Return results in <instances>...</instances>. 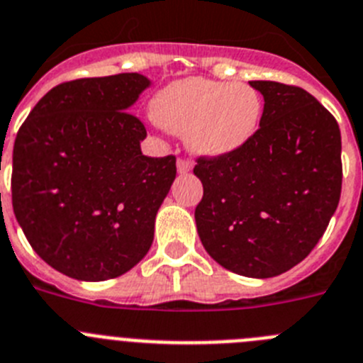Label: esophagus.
<instances>
[{
    "mask_svg": "<svg viewBox=\"0 0 363 363\" xmlns=\"http://www.w3.org/2000/svg\"><path fill=\"white\" fill-rule=\"evenodd\" d=\"M176 169H178V174H187V172H191L192 165L189 160H178L176 162Z\"/></svg>",
    "mask_w": 363,
    "mask_h": 363,
    "instance_id": "1",
    "label": "esophagus"
}]
</instances>
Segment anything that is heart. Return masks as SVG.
Listing matches in <instances>:
<instances>
[{
  "label": "heart",
  "instance_id": "1",
  "mask_svg": "<svg viewBox=\"0 0 363 363\" xmlns=\"http://www.w3.org/2000/svg\"><path fill=\"white\" fill-rule=\"evenodd\" d=\"M262 99L242 82L189 77L160 89L151 102L152 118L174 135H185L189 151L201 158H227L257 135Z\"/></svg>",
  "mask_w": 363,
  "mask_h": 363
}]
</instances>
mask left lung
I'll return each instance as SVG.
<instances>
[{
	"instance_id": "left-lung-1",
	"label": "left lung",
	"mask_w": 363,
	"mask_h": 363,
	"mask_svg": "<svg viewBox=\"0 0 363 363\" xmlns=\"http://www.w3.org/2000/svg\"><path fill=\"white\" fill-rule=\"evenodd\" d=\"M264 99L254 140L227 158H199L203 198L194 218L207 254L238 275L268 279L306 259L342 191L333 115L306 89L250 81Z\"/></svg>"
}]
</instances>
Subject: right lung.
Returning a JSON list of instances; mask_svg holds the SVG:
<instances>
[{"label": "right lung", "mask_w": 363, "mask_h": 363, "mask_svg": "<svg viewBox=\"0 0 363 363\" xmlns=\"http://www.w3.org/2000/svg\"><path fill=\"white\" fill-rule=\"evenodd\" d=\"M151 84L140 73L59 84L16 136V219L39 257L68 277H118L151 248L176 178L174 156L142 155L147 133L129 113Z\"/></svg>", "instance_id": "add662e5"}]
</instances>
